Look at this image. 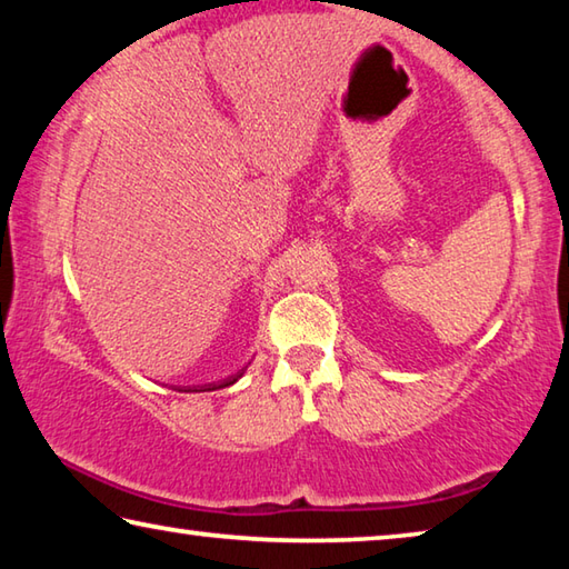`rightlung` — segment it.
Wrapping results in <instances>:
<instances>
[{"mask_svg": "<svg viewBox=\"0 0 569 569\" xmlns=\"http://www.w3.org/2000/svg\"><path fill=\"white\" fill-rule=\"evenodd\" d=\"M238 377H240V373H236V377H230V379L220 381V383H208V387H200V389H192V391H213V389H223V387H230V383H236V381H238Z\"/></svg>", "mask_w": 569, "mask_h": 569, "instance_id": "1", "label": "right lung"}]
</instances>
